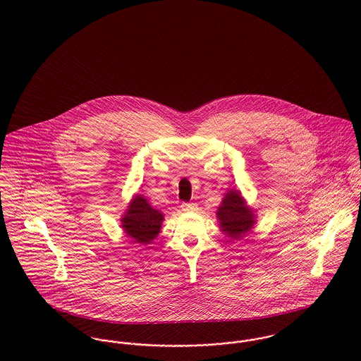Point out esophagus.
<instances>
[{"mask_svg":"<svg viewBox=\"0 0 361 361\" xmlns=\"http://www.w3.org/2000/svg\"><path fill=\"white\" fill-rule=\"evenodd\" d=\"M182 209L186 211V212H192V211L197 209V204L196 203H183L182 204Z\"/></svg>","mask_w":361,"mask_h":361,"instance_id":"1","label":"esophagus"}]
</instances>
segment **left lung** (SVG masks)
Instances as JSON below:
<instances>
[{"label":"left lung","instance_id":"obj_1","mask_svg":"<svg viewBox=\"0 0 361 361\" xmlns=\"http://www.w3.org/2000/svg\"><path fill=\"white\" fill-rule=\"evenodd\" d=\"M215 215L221 232L231 240L242 239L257 222L256 211L247 206V202L238 189H229L225 193Z\"/></svg>","mask_w":361,"mask_h":361}]
</instances>
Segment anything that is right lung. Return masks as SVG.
<instances>
[{"mask_svg":"<svg viewBox=\"0 0 361 361\" xmlns=\"http://www.w3.org/2000/svg\"><path fill=\"white\" fill-rule=\"evenodd\" d=\"M162 221L164 214L153 208L145 196L136 195L121 218V226L126 236L133 239V243L146 246L152 245L158 236Z\"/></svg>","mask_w":361,"mask_h":361,"instance_id":"obj_1","label":"right lung"}]
</instances>
